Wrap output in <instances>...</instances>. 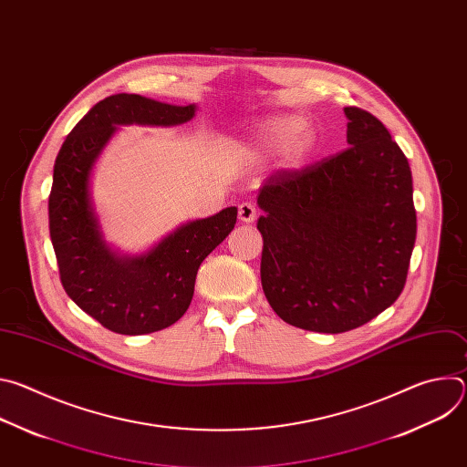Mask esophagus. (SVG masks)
Returning a JSON list of instances; mask_svg holds the SVG:
<instances>
[{
	"label": "esophagus",
	"mask_w": 467,
	"mask_h": 467,
	"mask_svg": "<svg viewBox=\"0 0 467 467\" xmlns=\"http://www.w3.org/2000/svg\"><path fill=\"white\" fill-rule=\"evenodd\" d=\"M238 218L244 223H251L256 218V207L249 202H244L238 205Z\"/></svg>",
	"instance_id": "obj_1"
}]
</instances>
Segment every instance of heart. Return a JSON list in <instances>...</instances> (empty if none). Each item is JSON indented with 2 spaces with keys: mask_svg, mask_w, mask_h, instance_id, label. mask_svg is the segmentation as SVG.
<instances>
[{
  "mask_svg": "<svg viewBox=\"0 0 467 467\" xmlns=\"http://www.w3.org/2000/svg\"><path fill=\"white\" fill-rule=\"evenodd\" d=\"M301 116H279L264 121L256 132V142L268 151H288L292 161H303L316 146L314 132L305 129Z\"/></svg>",
  "mask_w": 467,
  "mask_h": 467,
  "instance_id": "b5f03b06",
  "label": "heart"
}]
</instances>
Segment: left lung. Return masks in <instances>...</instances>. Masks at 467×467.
Here are the masks:
<instances>
[{
  "mask_svg": "<svg viewBox=\"0 0 467 467\" xmlns=\"http://www.w3.org/2000/svg\"><path fill=\"white\" fill-rule=\"evenodd\" d=\"M344 151L264 181L260 281L275 314L338 335L401 296L416 242L412 171L371 112L346 107Z\"/></svg>",
  "mask_w": 467,
  "mask_h": 467,
  "instance_id": "obj_1",
  "label": "left lung"
}]
</instances>
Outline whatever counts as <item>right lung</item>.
Returning a JSON list of instances; mask_svg holds the SVG:
<instances>
[{"mask_svg":"<svg viewBox=\"0 0 467 467\" xmlns=\"http://www.w3.org/2000/svg\"><path fill=\"white\" fill-rule=\"evenodd\" d=\"M193 112V105L175 107L137 94L109 96L79 119L55 159L49 236L60 283L79 308L118 335L162 330L186 312L199 265L234 229L238 211L229 207L190 222L148 254L119 258L101 240L90 207L92 166L116 125H177Z\"/></svg>","mask_w":467,"mask_h":467,"instance_id":"obj_1","label":"right lung"}]
</instances>
